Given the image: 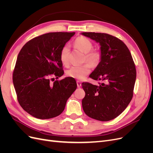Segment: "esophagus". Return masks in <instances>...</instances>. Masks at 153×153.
Here are the masks:
<instances>
[{
	"instance_id": "1",
	"label": "esophagus",
	"mask_w": 153,
	"mask_h": 153,
	"mask_svg": "<svg viewBox=\"0 0 153 153\" xmlns=\"http://www.w3.org/2000/svg\"><path fill=\"white\" fill-rule=\"evenodd\" d=\"M76 84H77V87H80L82 86V83H81L80 81L77 80V81H76Z\"/></svg>"
}]
</instances>
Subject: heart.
Returning a JSON list of instances; mask_svg holds the SVG:
<instances>
[{"label":"heart","mask_w":153,"mask_h":153,"mask_svg":"<svg viewBox=\"0 0 153 153\" xmlns=\"http://www.w3.org/2000/svg\"><path fill=\"white\" fill-rule=\"evenodd\" d=\"M75 45L78 49L85 53V60L91 66L96 67L98 66L100 62L101 55L98 51L91 50L92 48V43L89 39L84 36L78 37L75 41ZM69 48L68 45L64 46L61 49L60 59L64 65H67L69 62ZM89 65L84 64L82 66H72L67 71V75L75 79H84L85 76L91 72V66Z\"/></svg>","instance_id":"b5f03b06"}]
</instances>
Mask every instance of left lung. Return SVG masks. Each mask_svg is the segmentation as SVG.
<instances>
[{
  "label": "left lung",
  "instance_id": "1",
  "mask_svg": "<svg viewBox=\"0 0 153 153\" xmlns=\"http://www.w3.org/2000/svg\"><path fill=\"white\" fill-rule=\"evenodd\" d=\"M100 45L101 60L89 77L103 81L100 86L82 84L85 96L82 101L85 114L101 121L117 117L132 99L136 69L129 49L121 40L105 33L82 32Z\"/></svg>",
  "mask_w": 153,
  "mask_h": 153
}]
</instances>
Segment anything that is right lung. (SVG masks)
Masks as SVG:
<instances>
[{"mask_svg":"<svg viewBox=\"0 0 153 153\" xmlns=\"http://www.w3.org/2000/svg\"><path fill=\"white\" fill-rule=\"evenodd\" d=\"M75 34L60 32L43 34L28 41L18 53L13 85L20 106L32 116L40 119L58 116L76 90V82L71 77L50 84L52 76L59 78L63 75L60 53Z\"/></svg>","mask_w":153,"mask_h":153,"instance_id":"obj_1","label":"right lung"}]
</instances>
